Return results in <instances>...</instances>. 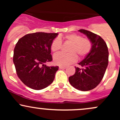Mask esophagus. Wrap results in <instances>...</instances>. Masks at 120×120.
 I'll use <instances>...</instances> for the list:
<instances>
[{"label": "esophagus", "mask_w": 120, "mask_h": 120, "mask_svg": "<svg viewBox=\"0 0 120 120\" xmlns=\"http://www.w3.org/2000/svg\"><path fill=\"white\" fill-rule=\"evenodd\" d=\"M67 67L65 66H59V69H65Z\"/></svg>", "instance_id": "obj_1"}]
</instances>
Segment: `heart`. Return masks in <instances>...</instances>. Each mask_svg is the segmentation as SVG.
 I'll use <instances>...</instances> for the list:
<instances>
[{"instance_id": "heart-1", "label": "heart", "mask_w": 120, "mask_h": 120, "mask_svg": "<svg viewBox=\"0 0 120 120\" xmlns=\"http://www.w3.org/2000/svg\"><path fill=\"white\" fill-rule=\"evenodd\" d=\"M66 42L71 43L68 49L69 53L60 52L53 56L55 64L60 66H67L74 63L77 60V56L79 59H83L90 53L92 48L91 41L87 38H82L77 34H67L63 37ZM61 41L60 38H56L52 41L51 49L52 52H56L61 49Z\"/></svg>"}]
</instances>
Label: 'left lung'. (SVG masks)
<instances>
[{"instance_id": "left-lung-1", "label": "left lung", "mask_w": 120, "mask_h": 120, "mask_svg": "<svg viewBox=\"0 0 120 120\" xmlns=\"http://www.w3.org/2000/svg\"><path fill=\"white\" fill-rule=\"evenodd\" d=\"M86 35L92 44L91 50L75 67L74 75L69 81L77 90L86 91L95 88L102 80L108 64L109 52L107 44L99 35L88 30H78Z\"/></svg>"}]
</instances>
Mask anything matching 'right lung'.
<instances>
[{
    "label": "right lung",
    "mask_w": 120,
    "mask_h": 120,
    "mask_svg": "<svg viewBox=\"0 0 120 120\" xmlns=\"http://www.w3.org/2000/svg\"><path fill=\"white\" fill-rule=\"evenodd\" d=\"M58 33L37 32L22 37L16 43L13 63L20 80L34 90H42L54 80L59 67H47L51 61V44Z\"/></svg>",
    "instance_id": "obj_1"
}]
</instances>
